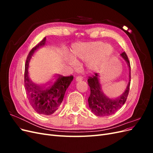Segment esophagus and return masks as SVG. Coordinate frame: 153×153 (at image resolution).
I'll use <instances>...</instances> for the list:
<instances>
[{
	"mask_svg": "<svg viewBox=\"0 0 153 153\" xmlns=\"http://www.w3.org/2000/svg\"><path fill=\"white\" fill-rule=\"evenodd\" d=\"M82 76H76V78H75V80H76V81H77V82H78V81H80V80H82Z\"/></svg>",
	"mask_w": 153,
	"mask_h": 153,
	"instance_id": "esophagus-1",
	"label": "esophagus"
}]
</instances>
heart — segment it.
<instances>
[{"label": "heart", "mask_w": 153, "mask_h": 153, "mask_svg": "<svg viewBox=\"0 0 153 153\" xmlns=\"http://www.w3.org/2000/svg\"><path fill=\"white\" fill-rule=\"evenodd\" d=\"M113 52V48L103 41H96L72 45L66 55V61L71 66H76V59L85 61L84 66L88 71L93 72L102 67Z\"/></svg>", "instance_id": "b5f03b06"}]
</instances>
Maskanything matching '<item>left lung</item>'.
<instances>
[{"instance_id":"1","label":"left lung","mask_w":153,"mask_h":153,"mask_svg":"<svg viewBox=\"0 0 153 153\" xmlns=\"http://www.w3.org/2000/svg\"><path fill=\"white\" fill-rule=\"evenodd\" d=\"M121 56L126 61L129 68V82L123 93L117 98H110L105 94L100 81V75L96 73L94 75L87 80L91 89V94L88 99L89 106L93 114L97 116L105 117L112 115L122 107L126 102L129 91L131 80V67L126 53L124 52Z\"/></svg>"}]
</instances>
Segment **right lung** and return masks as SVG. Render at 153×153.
<instances>
[{"mask_svg":"<svg viewBox=\"0 0 153 153\" xmlns=\"http://www.w3.org/2000/svg\"><path fill=\"white\" fill-rule=\"evenodd\" d=\"M46 38L30 51L27 57L25 65V89L30 105L37 113L46 115L53 114L58 110L63 100L66 89L73 80L72 75L54 76L46 82L36 81L29 72L30 59L36 50L44 46Z\"/></svg>","mask_w":153,"mask_h":153,"instance_id":"add662e5","label":"right lung"}]
</instances>
